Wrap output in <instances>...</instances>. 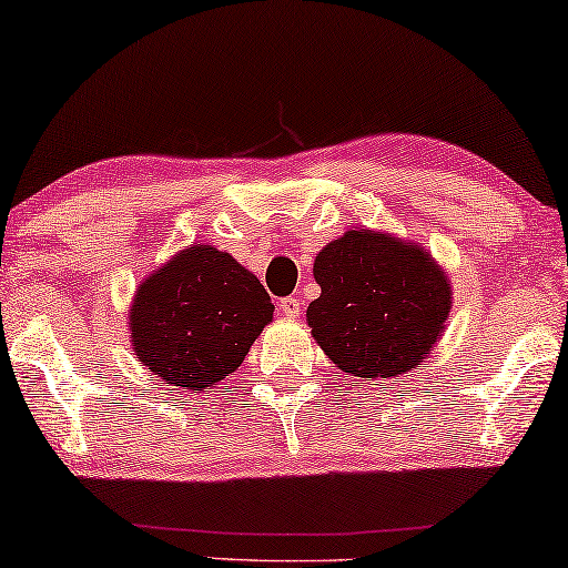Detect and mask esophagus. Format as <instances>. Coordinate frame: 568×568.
Here are the masks:
<instances>
[{
    "label": "esophagus",
    "mask_w": 568,
    "mask_h": 568,
    "mask_svg": "<svg viewBox=\"0 0 568 568\" xmlns=\"http://www.w3.org/2000/svg\"><path fill=\"white\" fill-rule=\"evenodd\" d=\"M277 306H281V313L285 318H298L301 316V301L293 298V295H287V298H283L281 303H277Z\"/></svg>",
    "instance_id": "obj_1"
}]
</instances>
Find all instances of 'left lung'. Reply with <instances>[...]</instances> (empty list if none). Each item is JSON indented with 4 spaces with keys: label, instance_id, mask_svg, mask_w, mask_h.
<instances>
[{
    "label": "left lung",
    "instance_id": "left-lung-1",
    "mask_svg": "<svg viewBox=\"0 0 568 568\" xmlns=\"http://www.w3.org/2000/svg\"><path fill=\"white\" fill-rule=\"evenodd\" d=\"M321 295L306 311L311 334L342 372L395 377L428 357L452 311V285L416 242L349 230L313 262Z\"/></svg>",
    "mask_w": 568,
    "mask_h": 568
}]
</instances>
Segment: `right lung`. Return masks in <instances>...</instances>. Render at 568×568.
Masks as SVG:
<instances>
[{
  "label": "right lung",
  "mask_w": 568,
  "mask_h": 568,
  "mask_svg": "<svg viewBox=\"0 0 568 568\" xmlns=\"http://www.w3.org/2000/svg\"><path fill=\"white\" fill-rule=\"evenodd\" d=\"M273 311L265 287L230 252L191 244L140 283L132 349L165 385L211 390L242 365Z\"/></svg>",
  "instance_id": "add662e5"
}]
</instances>
